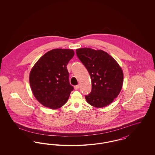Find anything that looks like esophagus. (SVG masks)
<instances>
[{
    "label": "esophagus",
    "mask_w": 155,
    "mask_h": 155,
    "mask_svg": "<svg viewBox=\"0 0 155 155\" xmlns=\"http://www.w3.org/2000/svg\"><path fill=\"white\" fill-rule=\"evenodd\" d=\"M79 85H75V86H74V89H75V90H77V89H79Z\"/></svg>",
    "instance_id": "1"
}]
</instances>
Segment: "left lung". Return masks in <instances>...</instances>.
Masks as SVG:
<instances>
[{"instance_id":"obj_1","label":"left lung","mask_w":155,"mask_h":155,"mask_svg":"<svg viewBox=\"0 0 155 155\" xmlns=\"http://www.w3.org/2000/svg\"><path fill=\"white\" fill-rule=\"evenodd\" d=\"M78 59L91 76L92 91L85 95L87 102L96 107L110 104L120 94L123 83V73L117 61L102 50L80 48L76 50Z\"/></svg>"}]
</instances>
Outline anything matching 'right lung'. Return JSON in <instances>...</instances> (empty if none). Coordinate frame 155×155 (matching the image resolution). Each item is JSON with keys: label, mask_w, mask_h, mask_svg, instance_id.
I'll list each match as a JSON object with an SVG mask.
<instances>
[{"label": "right lung", "mask_w": 155, "mask_h": 155, "mask_svg": "<svg viewBox=\"0 0 155 155\" xmlns=\"http://www.w3.org/2000/svg\"><path fill=\"white\" fill-rule=\"evenodd\" d=\"M72 49H55L46 53L32 68L30 84L39 103L52 109H59L74 89L69 82L67 65L74 56Z\"/></svg>", "instance_id": "obj_1"}]
</instances>
